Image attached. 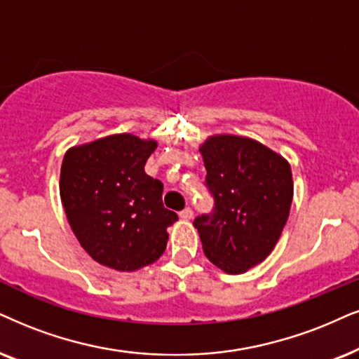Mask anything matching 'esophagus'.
Segmentation results:
<instances>
[{"instance_id": "obj_1", "label": "esophagus", "mask_w": 359, "mask_h": 359, "mask_svg": "<svg viewBox=\"0 0 359 359\" xmlns=\"http://www.w3.org/2000/svg\"><path fill=\"white\" fill-rule=\"evenodd\" d=\"M179 217H180V219H182V220H190V219H192V217H194V212H192V208H190V207L184 208V210L179 213Z\"/></svg>"}]
</instances>
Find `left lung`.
Segmentation results:
<instances>
[{
    "label": "left lung",
    "instance_id": "1",
    "mask_svg": "<svg viewBox=\"0 0 359 359\" xmlns=\"http://www.w3.org/2000/svg\"><path fill=\"white\" fill-rule=\"evenodd\" d=\"M213 210L194 220L205 257L238 275L270 255L293 198L290 164L263 144L240 135H212L201 146Z\"/></svg>",
    "mask_w": 359,
    "mask_h": 359
}]
</instances>
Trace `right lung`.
I'll return each instance as SVG.
<instances>
[{
    "label": "right lung",
    "mask_w": 359,
    "mask_h": 359,
    "mask_svg": "<svg viewBox=\"0 0 359 359\" xmlns=\"http://www.w3.org/2000/svg\"><path fill=\"white\" fill-rule=\"evenodd\" d=\"M156 140L133 134L97 139L66 152L61 192L67 222L81 247L101 265L134 271L158 260L167 226L179 219L162 203L161 180L144 165Z\"/></svg>",
    "instance_id": "1"
}]
</instances>
